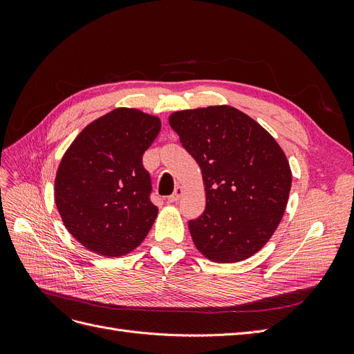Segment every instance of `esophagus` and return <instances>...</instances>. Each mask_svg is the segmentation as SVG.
<instances>
[{
	"label": "esophagus",
	"mask_w": 354,
	"mask_h": 354,
	"mask_svg": "<svg viewBox=\"0 0 354 354\" xmlns=\"http://www.w3.org/2000/svg\"><path fill=\"white\" fill-rule=\"evenodd\" d=\"M183 194H185V189L181 187V186H177L176 190H174V194L171 195V196H168V201L169 202H177L181 196H183Z\"/></svg>",
	"instance_id": "34e87169"
}]
</instances>
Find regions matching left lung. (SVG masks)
<instances>
[{
    "instance_id": "left-lung-1",
    "label": "left lung",
    "mask_w": 354,
    "mask_h": 354,
    "mask_svg": "<svg viewBox=\"0 0 354 354\" xmlns=\"http://www.w3.org/2000/svg\"><path fill=\"white\" fill-rule=\"evenodd\" d=\"M202 171L207 207L189 221L196 250L214 263H238L269 242L283 217L292 174L274 138L227 104L168 118Z\"/></svg>"
}]
</instances>
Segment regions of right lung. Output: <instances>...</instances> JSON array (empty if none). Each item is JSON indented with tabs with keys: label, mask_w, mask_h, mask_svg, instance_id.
Here are the masks:
<instances>
[{
	"label": "right lung",
	"mask_w": 354,
	"mask_h": 354,
	"mask_svg": "<svg viewBox=\"0 0 354 354\" xmlns=\"http://www.w3.org/2000/svg\"><path fill=\"white\" fill-rule=\"evenodd\" d=\"M160 130L155 115L118 108L88 124L63 155L55 201L63 224L88 251L121 257L156 220L151 176L142 158Z\"/></svg>",
	"instance_id": "obj_1"
}]
</instances>
